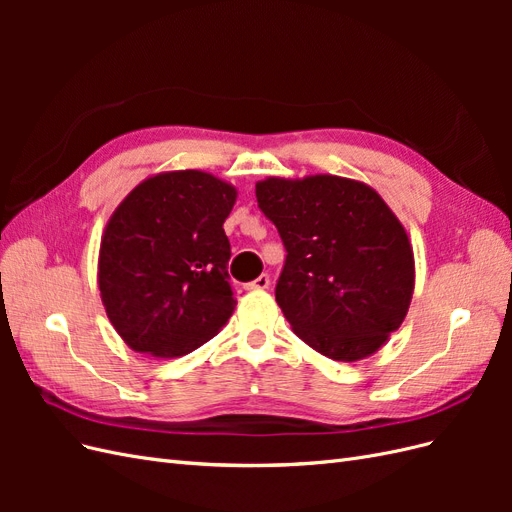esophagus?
<instances>
[{
  "label": "esophagus",
  "instance_id": "obj_1",
  "mask_svg": "<svg viewBox=\"0 0 512 512\" xmlns=\"http://www.w3.org/2000/svg\"><path fill=\"white\" fill-rule=\"evenodd\" d=\"M269 284H271V280H269V275L267 273H262V275H258L254 282H247L245 284V290H267L269 288Z\"/></svg>",
  "mask_w": 512,
  "mask_h": 512
}]
</instances>
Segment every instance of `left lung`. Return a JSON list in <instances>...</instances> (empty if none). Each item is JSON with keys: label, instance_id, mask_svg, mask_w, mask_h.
<instances>
[{"label": "left lung", "instance_id": "1", "mask_svg": "<svg viewBox=\"0 0 512 512\" xmlns=\"http://www.w3.org/2000/svg\"><path fill=\"white\" fill-rule=\"evenodd\" d=\"M256 198L288 252L275 301L294 335L342 363L378 352L414 292L412 243L391 207L337 175L267 177Z\"/></svg>", "mask_w": 512, "mask_h": 512}]
</instances>
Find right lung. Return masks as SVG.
Returning <instances> with one entry per match:
<instances>
[{
    "instance_id": "obj_1",
    "label": "right lung",
    "mask_w": 512,
    "mask_h": 512,
    "mask_svg": "<svg viewBox=\"0 0 512 512\" xmlns=\"http://www.w3.org/2000/svg\"><path fill=\"white\" fill-rule=\"evenodd\" d=\"M237 188L205 170L151 175L106 222L100 299L132 350L175 359L209 342L235 312L224 222Z\"/></svg>"
}]
</instances>
